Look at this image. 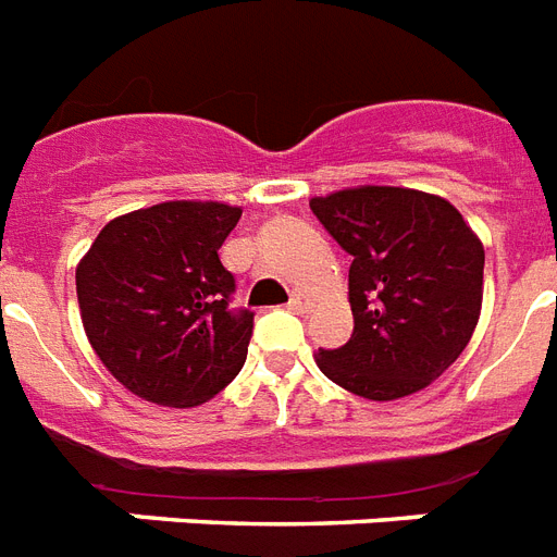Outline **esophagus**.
Instances as JSON below:
<instances>
[{"label": "esophagus", "instance_id": "34e87169", "mask_svg": "<svg viewBox=\"0 0 557 557\" xmlns=\"http://www.w3.org/2000/svg\"><path fill=\"white\" fill-rule=\"evenodd\" d=\"M310 296H307L305 290H296L293 293V299H290V310H296V313H305L307 307H310Z\"/></svg>", "mask_w": 557, "mask_h": 557}]
</instances>
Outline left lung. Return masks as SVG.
Segmentation results:
<instances>
[{
  "label": "left lung",
  "instance_id": "1",
  "mask_svg": "<svg viewBox=\"0 0 557 557\" xmlns=\"http://www.w3.org/2000/svg\"><path fill=\"white\" fill-rule=\"evenodd\" d=\"M348 252L354 333L319 350L327 380L356 397L417 394L451 368L478 327L483 244L446 198L403 186H356L310 201Z\"/></svg>",
  "mask_w": 557,
  "mask_h": 557
}]
</instances>
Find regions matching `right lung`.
<instances>
[{
    "label": "right lung",
    "instance_id": "add662e5",
    "mask_svg": "<svg viewBox=\"0 0 557 557\" xmlns=\"http://www.w3.org/2000/svg\"><path fill=\"white\" fill-rule=\"evenodd\" d=\"M242 207L166 201L102 226L77 264L83 327L114 380L146 403L195 408L238 376L250 310H230L218 250Z\"/></svg>",
    "mask_w": 557,
    "mask_h": 557
}]
</instances>
